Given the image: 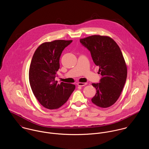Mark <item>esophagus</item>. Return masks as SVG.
<instances>
[{"instance_id":"1","label":"esophagus","mask_w":149,"mask_h":149,"mask_svg":"<svg viewBox=\"0 0 149 149\" xmlns=\"http://www.w3.org/2000/svg\"><path fill=\"white\" fill-rule=\"evenodd\" d=\"M86 83H78V86H81V87H82V86H86Z\"/></svg>"}]
</instances>
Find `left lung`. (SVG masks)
I'll list each match as a JSON object with an SVG mask.
<instances>
[{"label": "left lung", "instance_id": "left-lung-1", "mask_svg": "<svg viewBox=\"0 0 149 149\" xmlns=\"http://www.w3.org/2000/svg\"><path fill=\"white\" fill-rule=\"evenodd\" d=\"M80 42L90 52L102 75L99 83H92L97 93L91 101L97 106L109 107L119 98L127 78V67L121 50L108 36L93 35L80 39Z\"/></svg>", "mask_w": 149, "mask_h": 149}]
</instances>
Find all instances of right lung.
Returning <instances> with one entry per match:
<instances>
[{"instance_id": "1", "label": "right lung", "mask_w": 149, "mask_h": 149, "mask_svg": "<svg viewBox=\"0 0 149 149\" xmlns=\"http://www.w3.org/2000/svg\"><path fill=\"white\" fill-rule=\"evenodd\" d=\"M72 40H56L40 45L35 51L29 70V81L39 102L48 109H56L64 104L74 91L72 84L55 81L63 50Z\"/></svg>"}]
</instances>
